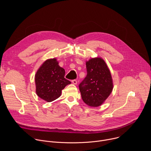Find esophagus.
I'll use <instances>...</instances> for the list:
<instances>
[{
    "instance_id": "1",
    "label": "esophagus",
    "mask_w": 151,
    "mask_h": 151,
    "mask_svg": "<svg viewBox=\"0 0 151 151\" xmlns=\"http://www.w3.org/2000/svg\"><path fill=\"white\" fill-rule=\"evenodd\" d=\"M72 82L73 84H75V85H76V84H77V83H78L77 81H76V80H75V79L72 80Z\"/></svg>"
}]
</instances>
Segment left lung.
<instances>
[{
  "label": "left lung",
  "mask_w": 151,
  "mask_h": 151,
  "mask_svg": "<svg viewBox=\"0 0 151 151\" xmlns=\"http://www.w3.org/2000/svg\"><path fill=\"white\" fill-rule=\"evenodd\" d=\"M87 76L79 83L83 101L91 107L100 106L109 97L113 89L111 74L101 58H91L86 63Z\"/></svg>",
  "instance_id": "left-lung-1"
}]
</instances>
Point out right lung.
I'll return each mask as SVG.
<instances>
[{
  "label": "right lung",
  "mask_w": 151,
  "mask_h": 151,
  "mask_svg": "<svg viewBox=\"0 0 151 151\" xmlns=\"http://www.w3.org/2000/svg\"><path fill=\"white\" fill-rule=\"evenodd\" d=\"M65 70L59 66L55 58L45 61L35 75L37 95L48 102L58 99L61 90L71 82L64 78Z\"/></svg>",
  "instance_id": "obj_1"
}]
</instances>
